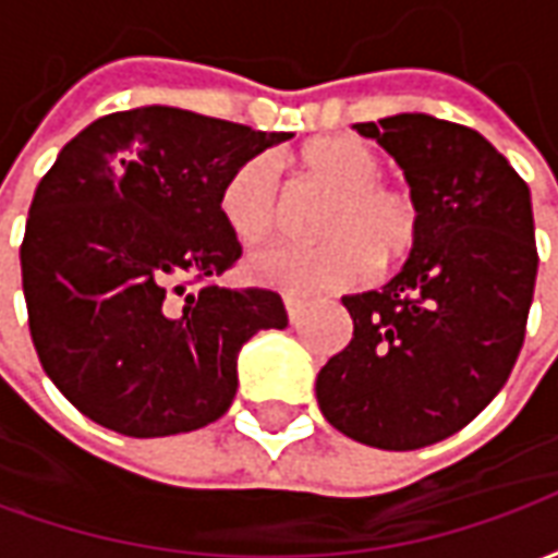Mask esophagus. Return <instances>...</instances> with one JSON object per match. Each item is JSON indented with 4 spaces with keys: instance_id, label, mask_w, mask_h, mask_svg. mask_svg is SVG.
Listing matches in <instances>:
<instances>
[{
    "instance_id": "obj_1",
    "label": "esophagus",
    "mask_w": 558,
    "mask_h": 558,
    "mask_svg": "<svg viewBox=\"0 0 558 558\" xmlns=\"http://www.w3.org/2000/svg\"><path fill=\"white\" fill-rule=\"evenodd\" d=\"M283 307H287L290 323H299V316L304 311V299H299V295H283Z\"/></svg>"
}]
</instances>
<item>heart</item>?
<instances>
[{
  "mask_svg": "<svg viewBox=\"0 0 558 558\" xmlns=\"http://www.w3.org/2000/svg\"><path fill=\"white\" fill-rule=\"evenodd\" d=\"M299 167L335 191L319 220L316 244H271L247 256L244 271L259 287L283 292L340 290L362 283L371 268L391 266L418 239L421 208L410 191L383 182V158L359 137L304 143ZM220 218L244 244L266 239L278 211V182L266 155H254L227 175L218 194Z\"/></svg>",
  "mask_w": 558,
  "mask_h": 558,
  "instance_id": "1",
  "label": "heart"
}]
</instances>
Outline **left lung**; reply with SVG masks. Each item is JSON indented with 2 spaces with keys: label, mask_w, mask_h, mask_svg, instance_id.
I'll use <instances>...</instances> for the list:
<instances>
[{
  "label": "left lung",
  "mask_w": 558,
  "mask_h": 558,
  "mask_svg": "<svg viewBox=\"0 0 558 558\" xmlns=\"http://www.w3.org/2000/svg\"><path fill=\"white\" fill-rule=\"evenodd\" d=\"M421 208L410 259L383 290L343 295L350 347L316 376L331 427L412 451L466 427L514 367L538 275L526 182L478 131L427 113L352 125Z\"/></svg>",
  "instance_id": "obj_1"
}]
</instances>
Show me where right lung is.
<instances>
[{
	"instance_id": "add662e5",
	"label": "right lung",
	"mask_w": 558,
	"mask_h": 558,
	"mask_svg": "<svg viewBox=\"0 0 558 558\" xmlns=\"http://www.w3.org/2000/svg\"><path fill=\"white\" fill-rule=\"evenodd\" d=\"M292 134L137 107L83 128L32 196L20 247L35 352L107 430L151 439L230 410L239 352L287 326L278 292L227 290L242 256L218 194L239 163Z\"/></svg>"
}]
</instances>
